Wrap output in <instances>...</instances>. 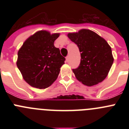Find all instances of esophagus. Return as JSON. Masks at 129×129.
<instances>
[{
	"label": "esophagus",
	"instance_id": "34e87169",
	"mask_svg": "<svg viewBox=\"0 0 129 129\" xmlns=\"http://www.w3.org/2000/svg\"><path fill=\"white\" fill-rule=\"evenodd\" d=\"M68 61H69V55H67V57H66V61L68 62Z\"/></svg>",
	"mask_w": 129,
	"mask_h": 129
}]
</instances>
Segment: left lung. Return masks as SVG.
Returning <instances> with one entry per match:
<instances>
[{
	"instance_id": "obj_1",
	"label": "left lung",
	"mask_w": 129,
	"mask_h": 129,
	"mask_svg": "<svg viewBox=\"0 0 129 129\" xmlns=\"http://www.w3.org/2000/svg\"><path fill=\"white\" fill-rule=\"evenodd\" d=\"M81 52L80 64L72 69L76 78L86 86L103 81L113 64L111 48L104 39L89 29L68 34Z\"/></svg>"
}]
</instances>
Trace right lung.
<instances>
[{"label": "right lung", "mask_w": 129, "mask_h": 129, "mask_svg": "<svg viewBox=\"0 0 129 129\" xmlns=\"http://www.w3.org/2000/svg\"><path fill=\"white\" fill-rule=\"evenodd\" d=\"M59 34L39 31L29 37L18 52L17 62L24 79L33 87L46 88L56 80L65 58L55 47Z\"/></svg>", "instance_id": "1"}]
</instances>
